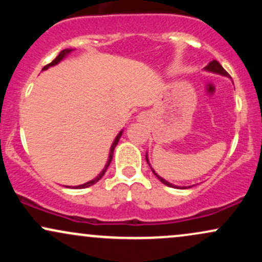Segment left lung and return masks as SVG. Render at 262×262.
Returning <instances> with one entry per match:
<instances>
[{
    "label": "left lung",
    "mask_w": 262,
    "mask_h": 262,
    "mask_svg": "<svg viewBox=\"0 0 262 262\" xmlns=\"http://www.w3.org/2000/svg\"><path fill=\"white\" fill-rule=\"evenodd\" d=\"M204 69H206L207 71H212V73H215V74H221V75H224V76H229V74H228L227 71L224 70V69H223V66H222L221 64H219V62L217 61V60H213V61H210L209 64L207 65L206 68H204ZM145 159H146V161H148V164H149V160H148V155H145ZM149 166H150V164H149ZM150 169L152 170V167L150 166ZM152 172H154V175H155L156 177H158V179L160 180V181H161L162 183H165V185H166V186H170V187H177V186H173L172 183L167 182L166 180H164V179H162V177L159 176L158 173H155V171H154V170H152ZM177 188H179V187H177Z\"/></svg>",
    "instance_id": "obj_1"
}]
</instances>
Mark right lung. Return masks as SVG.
<instances>
[{
    "label": "right lung",
    "mask_w": 262,
    "mask_h": 262,
    "mask_svg": "<svg viewBox=\"0 0 262 262\" xmlns=\"http://www.w3.org/2000/svg\"><path fill=\"white\" fill-rule=\"evenodd\" d=\"M71 52H73V49H64V50H61V52H60V54L58 56H56L55 59L53 60L52 62H50V64H48V65H45L44 68H43V70H47V69H49L50 66H54V65H56L58 64V62H60L61 61L62 59L65 58L66 55H68V54H70ZM121 135H122V130L119 132L118 133V135H117L116 137V139H114V141H113V144H112V146H111V150H110V156H108V161H107V164H106V166H104V169L102 170V172L100 173V175L98 176H96L95 179L93 180H91V181H89V182H86V183H83V185H79V186H74V188H86V187H90V186H92V185H95L96 182H98L100 181V180L102 179V176L104 175V172H106V170H107V167L110 166V164H111V161H112V158H113V151H114V148H116V145L117 144H118V141H119V138H121Z\"/></svg>",
    "instance_id": "obj_1"
}]
</instances>
